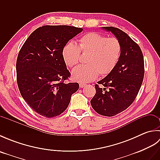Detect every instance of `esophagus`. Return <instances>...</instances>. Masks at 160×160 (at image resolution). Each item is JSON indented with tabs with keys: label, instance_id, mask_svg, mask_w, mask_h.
I'll return each mask as SVG.
<instances>
[{
	"label": "esophagus",
	"instance_id": "obj_1",
	"mask_svg": "<svg viewBox=\"0 0 160 160\" xmlns=\"http://www.w3.org/2000/svg\"><path fill=\"white\" fill-rule=\"evenodd\" d=\"M79 85H80V88H83V87H85L86 85H87V84H84V83H80V84H79Z\"/></svg>",
	"mask_w": 160,
	"mask_h": 160
}]
</instances>
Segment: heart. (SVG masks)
<instances>
[{"label":"heart","mask_w":160,"mask_h":160,"mask_svg":"<svg viewBox=\"0 0 160 160\" xmlns=\"http://www.w3.org/2000/svg\"><path fill=\"white\" fill-rule=\"evenodd\" d=\"M122 47L115 38H107L100 33L90 32L81 36L78 45L73 42L64 45L62 57L67 67L72 68L79 62L80 52L88 53L85 65L78 66L72 71V78L80 82H87L109 74L120 58Z\"/></svg>","instance_id":"obj_1"}]
</instances>
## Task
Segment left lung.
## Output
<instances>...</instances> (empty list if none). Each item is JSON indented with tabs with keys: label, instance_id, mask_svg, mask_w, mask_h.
Instances as JSON below:
<instances>
[{
	"label": "left lung",
	"instance_id": "8db88e82",
	"mask_svg": "<svg viewBox=\"0 0 160 160\" xmlns=\"http://www.w3.org/2000/svg\"><path fill=\"white\" fill-rule=\"evenodd\" d=\"M102 28L113 33L122 51L113 71L95 85L96 93L91 104L98 113L111 117L127 109L135 100L144 79V63L140 47L127 33L113 27Z\"/></svg>",
	"mask_w": 160,
	"mask_h": 160
}]
</instances>
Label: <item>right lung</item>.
<instances>
[{
	"label": "right lung",
	"instance_id": "obj_1",
	"mask_svg": "<svg viewBox=\"0 0 160 160\" xmlns=\"http://www.w3.org/2000/svg\"><path fill=\"white\" fill-rule=\"evenodd\" d=\"M83 30L73 26L45 25L33 32L16 61L17 84L23 99L37 113L58 116L67 109L77 82L64 83L71 73L62 57L69 40Z\"/></svg>",
	"mask_w": 160,
	"mask_h": 160
}]
</instances>
